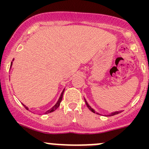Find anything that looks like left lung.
Masks as SVG:
<instances>
[{
	"label": "left lung",
	"instance_id": "obj_1",
	"mask_svg": "<svg viewBox=\"0 0 149 149\" xmlns=\"http://www.w3.org/2000/svg\"><path fill=\"white\" fill-rule=\"evenodd\" d=\"M85 103H86V104L87 107H88V109H89L91 111V112H94V113H95V112H94V109H93L92 108H91V107H90L89 105L88 104V103H87V102L86 101V100H85ZM120 112H121V111H119V112H112V113H111L110 115H108V116H113V115H117V114H119V113H120Z\"/></svg>",
	"mask_w": 149,
	"mask_h": 149
}]
</instances>
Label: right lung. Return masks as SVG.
I'll use <instances>...</instances> for the list:
<instances>
[{
    "label": "right lung",
    "mask_w": 149,
    "mask_h": 149,
    "mask_svg": "<svg viewBox=\"0 0 149 149\" xmlns=\"http://www.w3.org/2000/svg\"><path fill=\"white\" fill-rule=\"evenodd\" d=\"M63 92H64V90H63V91L62 94H61V97H60L59 100H58V102H57L56 104H55V106L53 107H52V108H51L50 109H49V110H48V111H47V112H45V114L50 113V112H54V111H55V110H56V109H58V107H59V106H60V104H61V101H62V99H63ZM23 105H24V107L26 108V109H28V108L26 107L25 106L24 104H23Z\"/></svg>",
    "instance_id": "add662e5"
}]
</instances>
